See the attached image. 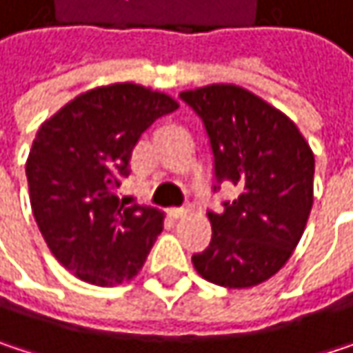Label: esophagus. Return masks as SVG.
Instances as JSON below:
<instances>
[{"instance_id":"34e87169","label":"esophagus","mask_w":353,"mask_h":353,"mask_svg":"<svg viewBox=\"0 0 353 353\" xmlns=\"http://www.w3.org/2000/svg\"><path fill=\"white\" fill-rule=\"evenodd\" d=\"M168 212H170V216H172V219H181V216H185L190 210H188L185 206H177V208H170Z\"/></svg>"}]
</instances>
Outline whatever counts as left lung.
Here are the masks:
<instances>
[{"instance_id":"8db88e82","label":"left lung","mask_w":353,"mask_h":353,"mask_svg":"<svg viewBox=\"0 0 353 353\" xmlns=\"http://www.w3.org/2000/svg\"><path fill=\"white\" fill-rule=\"evenodd\" d=\"M208 137L214 192L239 190L208 210L212 239L192 255L196 272L219 286L249 288L272 278L292 255L313 208L315 157L296 124L237 85L181 92Z\"/></svg>"}]
</instances>
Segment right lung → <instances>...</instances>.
<instances>
[{
  "label": "right lung",
  "mask_w": 353,
  "mask_h": 353,
  "mask_svg": "<svg viewBox=\"0 0 353 353\" xmlns=\"http://www.w3.org/2000/svg\"><path fill=\"white\" fill-rule=\"evenodd\" d=\"M174 110L165 94L116 83L77 96L38 128L26 163L36 225L83 282L130 280L163 231L161 210L120 204L116 190L141 134Z\"/></svg>",
  "instance_id": "add662e5"
}]
</instances>
